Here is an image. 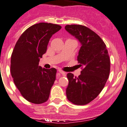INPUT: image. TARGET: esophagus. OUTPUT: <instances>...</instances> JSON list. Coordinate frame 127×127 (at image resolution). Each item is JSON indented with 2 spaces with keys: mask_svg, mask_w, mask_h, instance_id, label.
Returning a JSON list of instances; mask_svg holds the SVG:
<instances>
[{
  "mask_svg": "<svg viewBox=\"0 0 127 127\" xmlns=\"http://www.w3.org/2000/svg\"><path fill=\"white\" fill-rule=\"evenodd\" d=\"M59 73H61L63 76H65V75H66V73L64 72V71L63 70H59Z\"/></svg>",
  "mask_w": 127,
  "mask_h": 127,
  "instance_id": "esophagus-1",
  "label": "esophagus"
}]
</instances>
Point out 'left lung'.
I'll return each mask as SVG.
<instances>
[{"instance_id": "1", "label": "left lung", "mask_w": 127, "mask_h": 127, "mask_svg": "<svg viewBox=\"0 0 127 127\" xmlns=\"http://www.w3.org/2000/svg\"><path fill=\"white\" fill-rule=\"evenodd\" d=\"M65 29L81 43L78 61L82 68L78 77L67 75V98L74 104L85 105L98 95L107 82L110 68L108 51L101 37L88 27L73 24Z\"/></svg>"}]
</instances>
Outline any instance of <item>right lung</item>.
Returning a JSON list of instances; mask_svg holds the SVG:
<instances>
[{
  "label": "right lung",
  "instance_id": "add662e5",
  "mask_svg": "<svg viewBox=\"0 0 127 127\" xmlns=\"http://www.w3.org/2000/svg\"><path fill=\"white\" fill-rule=\"evenodd\" d=\"M61 29L52 23L34 24L24 31L15 45L11 59V76L21 95L30 103L42 104L48 100L57 70L42 68L39 63L49 39Z\"/></svg>",
  "mask_w": 127,
  "mask_h": 127
}]
</instances>
